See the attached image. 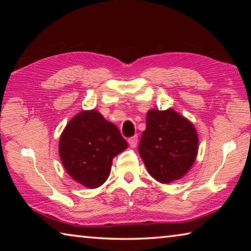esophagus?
Returning a JSON list of instances; mask_svg holds the SVG:
<instances>
[{
	"mask_svg": "<svg viewBox=\"0 0 251 251\" xmlns=\"http://www.w3.org/2000/svg\"><path fill=\"white\" fill-rule=\"evenodd\" d=\"M137 142H138L137 135H135V136H133V137L128 138V144L130 145V147H133V148L137 146Z\"/></svg>",
	"mask_w": 251,
	"mask_h": 251,
	"instance_id": "obj_1",
	"label": "esophagus"
}]
</instances>
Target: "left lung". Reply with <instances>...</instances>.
I'll return each mask as SVG.
<instances>
[{
    "label": "left lung",
    "instance_id": "left-lung-1",
    "mask_svg": "<svg viewBox=\"0 0 251 251\" xmlns=\"http://www.w3.org/2000/svg\"><path fill=\"white\" fill-rule=\"evenodd\" d=\"M138 151L148 173L160 182L185 176L195 163L198 135L194 125L175 110L151 109Z\"/></svg>",
    "mask_w": 251,
    "mask_h": 251
}]
</instances>
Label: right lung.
Instances as JSON below:
<instances>
[{"instance_id":"right-lung-1","label":"right lung","mask_w":251,"mask_h":251,"mask_svg":"<svg viewBox=\"0 0 251 251\" xmlns=\"http://www.w3.org/2000/svg\"><path fill=\"white\" fill-rule=\"evenodd\" d=\"M127 143L113 123L95 109L83 110L69 122L59 138V157L69 175L87 188H97L109 176L113 158Z\"/></svg>"}]
</instances>
